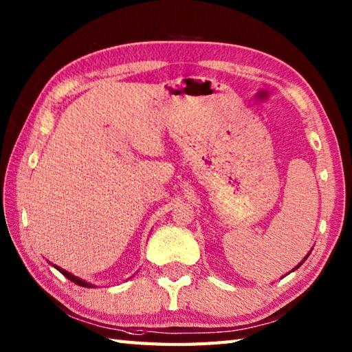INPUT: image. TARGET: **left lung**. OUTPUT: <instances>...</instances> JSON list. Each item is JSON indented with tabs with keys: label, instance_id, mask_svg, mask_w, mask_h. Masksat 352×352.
Instances as JSON below:
<instances>
[{
	"label": "left lung",
	"instance_id": "left-lung-1",
	"mask_svg": "<svg viewBox=\"0 0 352 352\" xmlns=\"http://www.w3.org/2000/svg\"><path fill=\"white\" fill-rule=\"evenodd\" d=\"M307 257H309V256H307ZM307 257H305V258H304V260H307ZM304 260H302V261H301V263H300V265H298V266H296V267H295V269H298V267H300V266H301V265H302V263H304ZM295 269H294V271H295Z\"/></svg>",
	"mask_w": 352,
	"mask_h": 352
}]
</instances>
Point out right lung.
Returning a JSON list of instances; mask_svg holds the SVG:
<instances>
[{
	"mask_svg": "<svg viewBox=\"0 0 352 352\" xmlns=\"http://www.w3.org/2000/svg\"><path fill=\"white\" fill-rule=\"evenodd\" d=\"M58 272H62L66 278L68 280H71L72 283H76V284H78V286H83V287H92V284H89V283H86V281H83V280H80L78 276H74L72 274H69V272H66L65 269H62V267H58V266H54Z\"/></svg>",
	"mask_w": 352,
	"mask_h": 352,
	"instance_id": "1",
	"label": "right lung"
}]
</instances>
